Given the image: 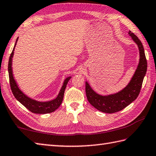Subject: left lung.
Listing matches in <instances>:
<instances>
[{
    "mask_svg": "<svg viewBox=\"0 0 156 156\" xmlns=\"http://www.w3.org/2000/svg\"><path fill=\"white\" fill-rule=\"evenodd\" d=\"M129 34L138 45L140 59L135 74L127 87L117 94L101 96L96 93L88 82H86V94L88 102L97 110L106 113L120 111L133 102L140 94L144 76L146 74L147 64L144 46L133 33L129 31Z\"/></svg>",
    "mask_w": 156,
    "mask_h": 156,
    "instance_id": "obj_1",
    "label": "left lung"
}]
</instances>
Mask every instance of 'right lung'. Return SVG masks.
Here are the masks:
<instances>
[{
	"mask_svg": "<svg viewBox=\"0 0 156 156\" xmlns=\"http://www.w3.org/2000/svg\"><path fill=\"white\" fill-rule=\"evenodd\" d=\"M17 41L16 39L15 45L13 48L12 53L11 54L9 60V66H8V70H9V82L10 86H11V88L13 95L17 101H19L21 103L27 108L29 111L34 112L36 114H46L49 113V112H52L55 111L57 109L60 105L62 104L63 98H64V91L67 85L68 82L71 77H68L65 80L64 84H63L62 87L60 90V92L57 97V98H55L54 100H52L51 101L48 102H38L35 100H32L31 98L27 97L25 96L23 92L19 90L18 88V86L16 85V82L13 78L12 76V58L13 56V53H14V49L15 48V45Z\"/></svg>",
	"mask_w": 156,
	"mask_h": 156,
	"instance_id": "right-lung-1",
	"label": "right lung"
}]
</instances>
